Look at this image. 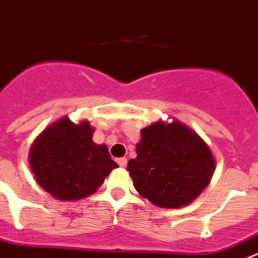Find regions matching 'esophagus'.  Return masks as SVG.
Returning a JSON list of instances; mask_svg holds the SVG:
<instances>
[{
    "instance_id": "34e87169",
    "label": "esophagus",
    "mask_w": 258,
    "mask_h": 258,
    "mask_svg": "<svg viewBox=\"0 0 258 258\" xmlns=\"http://www.w3.org/2000/svg\"><path fill=\"white\" fill-rule=\"evenodd\" d=\"M118 165L120 167H126L127 166V158L122 157V158H118Z\"/></svg>"
}]
</instances>
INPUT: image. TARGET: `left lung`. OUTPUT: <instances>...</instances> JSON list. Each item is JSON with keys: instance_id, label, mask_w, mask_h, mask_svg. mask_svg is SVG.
Listing matches in <instances>:
<instances>
[{"instance_id": "obj_1", "label": "left lung", "mask_w": 258, "mask_h": 258, "mask_svg": "<svg viewBox=\"0 0 258 258\" xmlns=\"http://www.w3.org/2000/svg\"><path fill=\"white\" fill-rule=\"evenodd\" d=\"M138 157L127 170L134 187L160 208H182L209 184L216 161L207 143L179 120L142 130Z\"/></svg>"}]
</instances>
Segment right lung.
Instances as JSON below:
<instances>
[{
    "label": "right lung",
    "mask_w": 258,
    "mask_h": 258,
    "mask_svg": "<svg viewBox=\"0 0 258 258\" xmlns=\"http://www.w3.org/2000/svg\"><path fill=\"white\" fill-rule=\"evenodd\" d=\"M88 120L75 124L67 116L46 127L30 151V166L42 189L61 201L80 200L101 187L118 163L107 147L92 140Z\"/></svg>",
    "instance_id": "add662e5"
}]
</instances>
